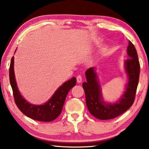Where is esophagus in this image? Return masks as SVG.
<instances>
[{"mask_svg":"<svg viewBox=\"0 0 149 149\" xmlns=\"http://www.w3.org/2000/svg\"><path fill=\"white\" fill-rule=\"evenodd\" d=\"M76 79H77V83H81V82L82 81V77L80 75H77V77H76Z\"/></svg>","mask_w":149,"mask_h":149,"instance_id":"obj_1","label":"esophagus"}]
</instances>
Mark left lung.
Returning a JSON list of instances; mask_svg holds the SVG:
<instances>
[{
	"label": "left lung",
	"mask_w": 149,
	"mask_h": 149,
	"mask_svg": "<svg viewBox=\"0 0 149 149\" xmlns=\"http://www.w3.org/2000/svg\"><path fill=\"white\" fill-rule=\"evenodd\" d=\"M127 52L129 58L125 61V70L129 77V81L123 95L116 103L106 104L101 100L100 86L97 80L95 68H90L86 70L87 81L83 83L82 86L86 94L87 109L97 119H114L125 112L133 104L139 84L140 63L135 47L131 41L129 42Z\"/></svg>",
	"instance_id": "obj_1"
}]
</instances>
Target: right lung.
Here are the masks:
<instances>
[{
  "label": "right lung",
  "mask_w": 149,
  "mask_h": 149,
  "mask_svg": "<svg viewBox=\"0 0 149 149\" xmlns=\"http://www.w3.org/2000/svg\"><path fill=\"white\" fill-rule=\"evenodd\" d=\"M9 78L16 105L20 111L32 119L43 122L52 121L60 115L68 92L76 84V78L73 77L59 87L48 102L44 105H34L28 103L18 90L14 73V56L10 61Z\"/></svg>",
  "instance_id": "1"
}]
</instances>
